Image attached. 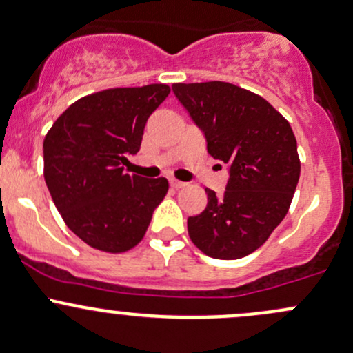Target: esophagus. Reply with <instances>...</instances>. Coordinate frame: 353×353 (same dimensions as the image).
I'll use <instances>...</instances> for the list:
<instances>
[{
    "label": "esophagus",
    "instance_id": "esophagus-1",
    "mask_svg": "<svg viewBox=\"0 0 353 353\" xmlns=\"http://www.w3.org/2000/svg\"><path fill=\"white\" fill-rule=\"evenodd\" d=\"M170 185H172L173 188H176V190H178V188H183L187 183H183V181L175 180V178H172V180H170Z\"/></svg>",
    "mask_w": 353,
    "mask_h": 353
}]
</instances>
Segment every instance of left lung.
<instances>
[{
  "label": "left lung",
  "instance_id": "8db88e82",
  "mask_svg": "<svg viewBox=\"0 0 353 353\" xmlns=\"http://www.w3.org/2000/svg\"><path fill=\"white\" fill-rule=\"evenodd\" d=\"M205 132L210 157L230 166L222 196L207 188L188 236L207 256L241 259L259 249L290 210L301 163L290 123L264 97L229 82L173 84Z\"/></svg>",
  "mask_w": 353,
  "mask_h": 353
}]
</instances>
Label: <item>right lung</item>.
<instances>
[{
	"label": "right lung",
	"instance_id": "add662e5",
	"mask_svg": "<svg viewBox=\"0 0 353 353\" xmlns=\"http://www.w3.org/2000/svg\"><path fill=\"white\" fill-rule=\"evenodd\" d=\"M166 84L114 87L89 94L62 112L43 139V176L63 222L102 252L121 254L145 237L166 178L124 173L141 146L151 112L168 97Z\"/></svg>",
	"mask_w": 353,
	"mask_h": 353
}]
</instances>
